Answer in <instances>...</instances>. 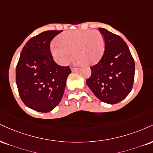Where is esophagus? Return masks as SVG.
I'll list each match as a JSON object with an SVG mask.
<instances>
[{
  "instance_id": "1",
  "label": "esophagus",
  "mask_w": 153,
  "mask_h": 153,
  "mask_svg": "<svg viewBox=\"0 0 153 153\" xmlns=\"http://www.w3.org/2000/svg\"><path fill=\"white\" fill-rule=\"evenodd\" d=\"M71 70H72V71H73V72H76V71H78L79 68H78L71 67Z\"/></svg>"
}]
</instances>
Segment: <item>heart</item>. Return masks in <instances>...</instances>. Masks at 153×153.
Masks as SVG:
<instances>
[{
    "instance_id": "b5f03b06",
    "label": "heart",
    "mask_w": 153,
    "mask_h": 153,
    "mask_svg": "<svg viewBox=\"0 0 153 153\" xmlns=\"http://www.w3.org/2000/svg\"><path fill=\"white\" fill-rule=\"evenodd\" d=\"M58 43L53 44L51 52L55 60L66 65L73 56L79 63L93 65L100 60L105 51L102 34L97 30H72L58 37Z\"/></svg>"
}]
</instances>
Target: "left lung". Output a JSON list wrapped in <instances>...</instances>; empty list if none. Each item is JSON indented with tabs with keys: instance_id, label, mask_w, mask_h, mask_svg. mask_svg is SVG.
<instances>
[{
	"instance_id": "obj_1",
	"label": "left lung",
	"mask_w": 153,
	"mask_h": 153,
	"mask_svg": "<svg viewBox=\"0 0 153 153\" xmlns=\"http://www.w3.org/2000/svg\"><path fill=\"white\" fill-rule=\"evenodd\" d=\"M105 40V51L100 61L91 66L86 83L99 100L115 104L131 91L135 77V62L121 37L99 27Z\"/></svg>"
}]
</instances>
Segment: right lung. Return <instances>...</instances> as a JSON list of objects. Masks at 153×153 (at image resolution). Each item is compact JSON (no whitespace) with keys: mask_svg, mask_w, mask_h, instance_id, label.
Masks as SVG:
<instances>
[{"mask_svg":"<svg viewBox=\"0 0 153 153\" xmlns=\"http://www.w3.org/2000/svg\"><path fill=\"white\" fill-rule=\"evenodd\" d=\"M62 30H47L31 38L21 51L16 70V84L23 103L48 113L61 100L71 70L53 60L51 42Z\"/></svg>","mask_w":153,"mask_h":153,"instance_id":"right-lung-1","label":"right lung"}]
</instances>
